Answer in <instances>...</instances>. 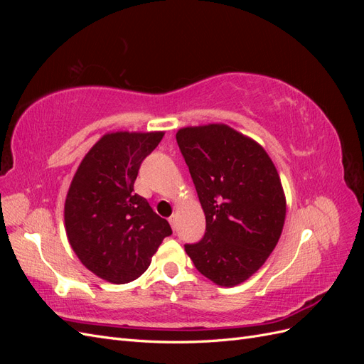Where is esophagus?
I'll return each mask as SVG.
<instances>
[{
    "instance_id": "1",
    "label": "esophagus",
    "mask_w": 364,
    "mask_h": 364,
    "mask_svg": "<svg viewBox=\"0 0 364 364\" xmlns=\"http://www.w3.org/2000/svg\"><path fill=\"white\" fill-rule=\"evenodd\" d=\"M168 222H170V225H171V228L174 229L176 228V215L173 214L170 218H168Z\"/></svg>"
}]
</instances>
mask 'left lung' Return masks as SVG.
I'll list each match as a JSON object with an SVG mask.
<instances>
[{"label":"left lung","mask_w":364,"mask_h":364,"mask_svg":"<svg viewBox=\"0 0 364 364\" xmlns=\"http://www.w3.org/2000/svg\"><path fill=\"white\" fill-rule=\"evenodd\" d=\"M176 141L206 218L203 238L185 252L203 277L234 287L266 262L281 237L279 174L258 142L226 124L183 127Z\"/></svg>","instance_id":"obj_1"}]
</instances>
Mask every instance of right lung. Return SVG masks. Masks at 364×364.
Wrapping results in <instances>:
<instances>
[{
    "label": "right lung",
    "mask_w": 364,
    "mask_h": 364,
    "mask_svg": "<svg viewBox=\"0 0 364 364\" xmlns=\"http://www.w3.org/2000/svg\"><path fill=\"white\" fill-rule=\"evenodd\" d=\"M164 132L106 134L77 168L65 200V228L75 255L98 278L136 279L150 266L171 228L134 193L142 161Z\"/></svg>",
    "instance_id": "obj_1"
}]
</instances>
